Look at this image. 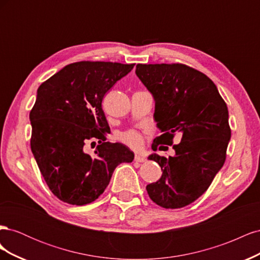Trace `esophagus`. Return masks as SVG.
Listing matches in <instances>:
<instances>
[{"label":"esophagus","mask_w":260,"mask_h":260,"mask_svg":"<svg viewBox=\"0 0 260 260\" xmlns=\"http://www.w3.org/2000/svg\"><path fill=\"white\" fill-rule=\"evenodd\" d=\"M135 160L139 161V162H143V161L146 160V158H145V157H143V156H141V155H136Z\"/></svg>","instance_id":"34e87169"}]
</instances>
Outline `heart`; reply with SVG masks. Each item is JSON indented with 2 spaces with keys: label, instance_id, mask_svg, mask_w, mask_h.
<instances>
[{
  "label": "heart",
  "instance_id": "b5f03b06",
  "mask_svg": "<svg viewBox=\"0 0 260 260\" xmlns=\"http://www.w3.org/2000/svg\"><path fill=\"white\" fill-rule=\"evenodd\" d=\"M119 139L122 143L133 149H140L144 144V137L136 130H129L121 133Z\"/></svg>",
  "mask_w": 260,
  "mask_h": 260
}]
</instances>
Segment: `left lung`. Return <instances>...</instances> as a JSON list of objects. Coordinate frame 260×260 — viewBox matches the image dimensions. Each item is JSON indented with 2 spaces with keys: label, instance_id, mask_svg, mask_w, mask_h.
<instances>
[{
  "label": "left lung",
  "instance_id": "obj_1",
  "mask_svg": "<svg viewBox=\"0 0 260 260\" xmlns=\"http://www.w3.org/2000/svg\"><path fill=\"white\" fill-rule=\"evenodd\" d=\"M136 74L155 101L154 119L162 135L152 145L181 142L175 155L153 153L162 175L146 185L151 200L164 208H181L198 200L222 168L231 138L229 112L216 84L199 70L182 64H138Z\"/></svg>",
  "mask_w": 260,
  "mask_h": 260
}]
</instances>
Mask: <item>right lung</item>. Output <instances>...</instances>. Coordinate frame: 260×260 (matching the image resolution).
Returning <instances> with one entry per match:
<instances>
[{
	"mask_svg": "<svg viewBox=\"0 0 260 260\" xmlns=\"http://www.w3.org/2000/svg\"><path fill=\"white\" fill-rule=\"evenodd\" d=\"M133 67L111 61L74 62L39 86L29 115L31 151L46 184L60 201L78 206L94 202L118 165L135 158L125 145L105 142L111 129L102 109L106 92ZM92 139L99 145L89 155L84 145Z\"/></svg>",
	"mask_w": 260,
	"mask_h": 260,
	"instance_id": "right-lung-1",
	"label": "right lung"
}]
</instances>
